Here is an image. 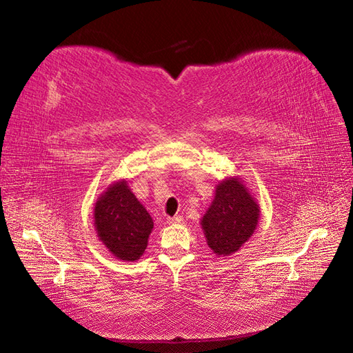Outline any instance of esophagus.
Masks as SVG:
<instances>
[{"label":"esophagus","mask_w":353,"mask_h":353,"mask_svg":"<svg viewBox=\"0 0 353 353\" xmlns=\"http://www.w3.org/2000/svg\"><path fill=\"white\" fill-rule=\"evenodd\" d=\"M168 222L169 223H181L183 222V216H172V218H168Z\"/></svg>","instance_id":"obj_1"}]
</instances>
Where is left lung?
Segmentation results:
<instances>
[{"instance_id":"1","label":"left lung","mask_w":353,"mask_h":353,"mask_svg":"<svg viewBox=\"0 0 353 353\" xmlns=\"http://www.w3.org/2000/svg\"><path fill=\"white\" fill-rule=\"evenodd\" d=\"M259 218V208L240 179H227L201 219L209 248L219 256L237 252L249 240Z\"/></svg>"}]
</instances>
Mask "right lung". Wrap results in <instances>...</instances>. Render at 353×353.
<instances>
[{
    "label": "right lung",
    "instance_id": "obj_1",
    "mask_svg": "<svg viewBox=\"0 0 353 353\" xmlns=\"http://www.w3.org/2000/svg\"><path fill=\"white\" fill-rule=\"evenodd\" d=\"M100 240L122 261H137L147 248L153 219L128 188L125 181L113 184L94 209Z\"/></svg>",
    "mask_w": 353,
    "mask_h": 353
}]
</instances>
